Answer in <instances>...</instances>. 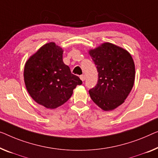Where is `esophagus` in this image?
<instances>
[{"instance_id":"34e87169","label":"esophagus","mask_w":158,"mask_h":158,"mask_svg":"<svg viewBox=\"0 0 158 158\" xmlns=\"http://www.w3.org/2000/svg\"><path fill=\"white\" fill-rule=\"evenodd\" d=\"M80 79H81V81H84V80H85V76H84V75H81V76H80Z\"/></svg>"}]
</instances>
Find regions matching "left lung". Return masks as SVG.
I'll list each match as a JSON object with an SVG mask.
<instances>
[{
  "label": "left lung",
  "mask_w": 158,
  "mask_h": 158,
  "mask_svg": "<svg viewBox=\"0 0 158 158\" xmlns=\"http://www.w3.org/2000/svg\"><path fill=\"white\" fill-rule=\"evenodd\" d=\"M98 72L96 85L89 89L91 98L104 110L122 104L133 86L135 64L126 50L109 42L89 51Z\"/></svg>",
  "instance_id": "8db88e82"
}]
</instances>
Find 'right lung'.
Instances as JSON below:
<instances>
[{
    "label": "right lung",
    "mask_w": 158,
    "mask_h": 158,
    "mask_svg": "<svg viewBox=\"0 0 158 158\" xmlns=\"http://www.w3.org/2000/svg\"><path fill=\"white\" fill-rule=\"evenodd\" d=\"M63 50L54 42L44 44L25 63L24 80L30 95L39 104L56 109L67 102L82 81L62 60Z\"/></svg>",
    "instance_id": "obj_1"
}]
</instances>
